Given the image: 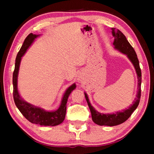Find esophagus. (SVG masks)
Listing matches in <instances>:
<instances>
[{
    "label": "esophagus",
    "mask_w": 154,
    "mask_h": 154,
    "mask_svg": "<svg viewBox=\"0 0 154 154\" xmlns=\"http://www.w3.org/2000/svg\"><path fill=\"white\" fill-rule=\"evenodd\" d=\"M78 81H79V82H82V78L79 77V78H78Z\"/></svg>",
    "instance_id": "esophagus-1"
}]
</instances>
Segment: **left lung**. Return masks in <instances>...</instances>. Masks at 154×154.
I'll return each mask as SVG.
<instances>
[{"mask_svg": "<svg viewBox=\"0 0 154 154\" xmlns=\"http://www.w3.org/2000/svg\"><path fill=\"white\" fill-rule=\"evenodd\" d=\"M112 35L114 36L113 45L115 48L118 49L122 53L126 54L128 58H129L136 70L137 77H138V92L137 98H135V100L133 104L130 105L128 109H125L122 111H118L115 113L103 114L98 112L93 106L91 105L89 101V98L88 97L86 93L85 94V97L86 99L88 106L92 114V119L95 124L100 125V126H114L117 125L121 124L126 121L134 111L137 108L139 104L140 98V85H141V71H140L139 62L138 60L136 52L134 48L128 41L125 35L120 30H116L115 28H112Z\"/></svg>", "mask_w": 154, "mask_h": 154, "instance_id": "8db88e82", "label": "left lung"}]
</instances>
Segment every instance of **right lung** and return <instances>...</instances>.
<instances>
[{"label":"right lung","mask_w":154,"mask_h":154,"mask_svg":"<svg viewBox=\"0 0 154 154\" xmlns=\"http://www.w3.org/2000/svg\"><path fill=\"white\" fill-rule=\"evenodd\" d=\"M38 35L29 34L25 38L22 48L18 52L15 59V69L13 73V85H14V99L15 105L22 114L31 123L39 124L41 126H54L61 124L64 121L66 111V103L69 95L76 88L75 83L71 85L65 92L62 99L60 107L54 111H46L38 106L30 105L21 98L17 90V75L22 57L24 55L28 48L33 43Z\"/></svg>","instance_id":"1"}]
</instances>
